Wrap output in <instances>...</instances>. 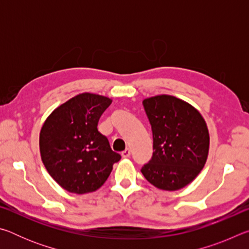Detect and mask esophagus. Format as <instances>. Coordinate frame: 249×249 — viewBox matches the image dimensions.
<instances>
[{"label":"esophagus","instance_id":"obj_1","mask_svg":"<svg viewBox=\"0 0 249 249\" xmlns=\"http://www.w3.org/2000/svg\"><path fill=\"white\" fill-rule=\"evenodd\" d=\"M130 156V150L127 148V149H125L124 151H122V157L123 158H128Z\"/></svg>","mask_w":249,"mask_h":249}]
</instances>
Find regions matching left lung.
I'll return each mask as SVG.
<instances>
[{"label": "left lung", "instance_id": "1", "mask_svg": "<svg viewBox=\"0 0 249 249\" xmlns=\"http://www.w3.org/2000/svg\"><path fill=\"white\" fill-rule=\"evenodd\" d=\"M153 130V157L142 167L146 180L161 190L176 191L196 179L205 165L210 136L196 109L171 95L142 101Z\"/></svg>", "mask_w": 249, "mask_h": 249}]
</instances>
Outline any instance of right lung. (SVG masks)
<instances>
[{
	"instance_id": "1",
	"label": "right lung",
	"mask_w": 249,
	"mask_h": 249,
	"mask_svg": "<svg viewBox=\"0 0 249 249\" xmlns=\"http://www.w3.org/2000/svg\"><path fill=\"white\" fill-rule=\"evenodd\" d=\"M111 103L102 95L79 94L54 109L41 127V160L65 190L77 195L98 190L121 159L98 130L100 116Z\"/></svg>"
}]
</instances>
